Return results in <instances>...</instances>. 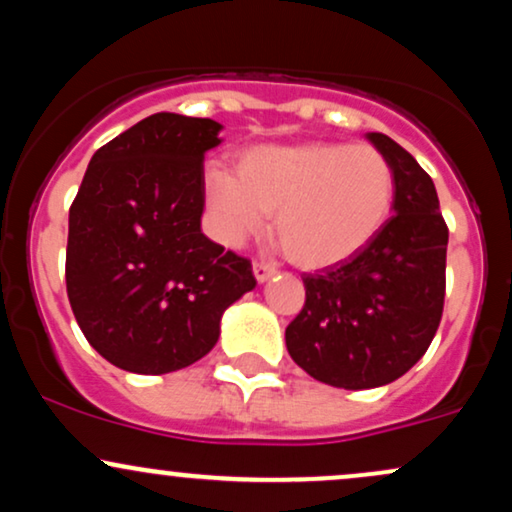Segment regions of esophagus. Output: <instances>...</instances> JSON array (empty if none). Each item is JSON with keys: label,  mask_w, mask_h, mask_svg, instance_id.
Instances as JSON below:
<instances>
[{"label": "esophagus", "mask_w": 512, "mask_h": 512, "mask_svg": "<svg viewBox=\"0 0 512 512\" xmlns=\"http://www.w3.org/2000/svg\"><path fill=\"white\" fill-rule=\"evenodd\" d=\"M252 274H255V279L262 284V281L272 279V276L276 274V267H274V264H269V262H255V264H252Z\"/></svg>", "instance_id": "34e87169"}]
</instances>
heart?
<instances>
[{
    "label": "heart",
    "instance_id": "obj_1",
    "mask_svg": "<svg viewBox=\"0 0 512 512\" xmlns=\"http://www.w3.org/2000/svg\"><path fill=\"white\" fill-rule=\"evenodd\" d=\"M204 195L226 243L260 231L274 214L284 255L303 269H325L351 260L383 231L395 170L366 144H262L240 156L238 175L209 170Z\"/></svg>",
    "mask_w": 512,
    "mask_h": 512
}]
</instances>
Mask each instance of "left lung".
<instances>
[{
    "instance_id": "8db88e82",
    "label": "left lung",
    "mask_w": 512,
    "mask_h": 512,
    "mask_svg": "<svg viewBox=\"0 0 512 512\" xmlns=\"http://www.w3.org/2000/svg\"><path fill=\"white\" fill-rule=\"evenodd\" d=\"M370 144L395 170V216L358 255L305 274V305L286 349L305 373L344 390L402 378L426 354L443 317L448 226L431 175L387 134Z\"/></svg>"
}]
</instances>
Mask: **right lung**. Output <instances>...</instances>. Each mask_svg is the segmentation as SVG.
Segmentation results:
<instances>
[{
	"label": "right lung",
	"mask_w": 512,
	"mask_h": 512,
	"mask_svg": "<svg viewBox=\"0 0 512 512\" xmlns=\"http://www.w3.org/2000/svg\"><path fill=\"white\" fill-rule=\"evenodd\" d=\"M209 117L156 113L96 151L69 209L67 296L88 344L139 375L187 368L255 289L252 264L202 233Z\"/></svg>",
	"instance_id": "obj_1"
}]
</instances>
